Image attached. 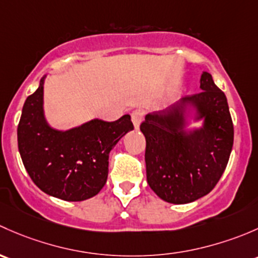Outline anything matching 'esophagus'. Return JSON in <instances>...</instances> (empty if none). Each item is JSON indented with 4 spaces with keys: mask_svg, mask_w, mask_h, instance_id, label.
<instances>
[{
    "mask_svg": "<svg viewBox=\"0 0 258 258\" xmlns=\"http://www.w3.org/2000/svg\"><path fill=\"white\" fill-rule=\"evenodd\" d=\"M143 118H144V111L142 109H137L132 113V121L134 124L135 129H139L140 123L143 121Z\"/></svg>",
    "mask_w": 258,
    "mask_h": 258,
    "instance_id": "1",
    "label": "esophagus"
}]
</instances>
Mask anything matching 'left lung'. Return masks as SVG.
Masks as SVG:
<instances>
[{"mask_svg":"<svg viewBox=\"0 0 258 258\" xmlns=\"http://www.w3.org/2000/svg\"><path fill=\"white\" fill-rule=\"evenodd\" d=\"M198 94L186 95L165 110L148 114L140 124L147 140L149 186L171 204H187L208 195L224 174L233 145V124L225 93L211 74H201ZM188 106L204 118L203 128L184 132Z\"/></svg>","mask_w":258,"mask_h":258,"instance_id":"obj_1","label":"left lung"}]
</instances>
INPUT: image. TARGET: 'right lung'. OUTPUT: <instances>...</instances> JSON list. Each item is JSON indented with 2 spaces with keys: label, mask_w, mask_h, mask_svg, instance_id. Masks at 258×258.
Returning <instances> with one entry per match:
<instances>
[{
  "label": "right lung",
  "mask_w": 258,
  "mask_h": 258,
  "mask_svg": "<svg viewBox=\"0 0 258 258\" xmlns=\"http://www.w3.org/2000/svg\"><path fill=\"white\" fill-rule=\"evenodd\" d=\"M43 83L26 99L17 128L18 150L32 181L43 192L66 201L97 195L107 182L109 153L134 129L129 114L115 121L94 119L66 132L47 124Z\"/></svg>",
  "instance_id": "1"
}]
</instances>
